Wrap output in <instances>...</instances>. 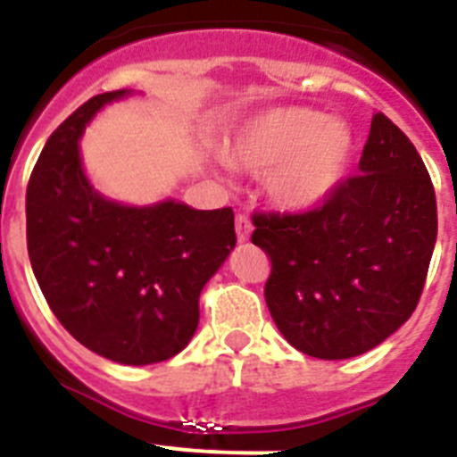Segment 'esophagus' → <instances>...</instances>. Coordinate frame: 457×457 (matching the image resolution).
<instances>
[{"label": "esophagus", "mask_w": 457, "mask_h": 457, "mask_svg": "<svg viewBox=\"0 0 457 457\" xmlns=\"http://www.w3.org/2000/svg\"><path fill=\"white\" fill-rule=\"evenodd\" d=\"M236 233L237 240L247 242L249 233H252V221H249L247 215H236Z\"/></svg>", "instance_id": "1"}]
</instances>
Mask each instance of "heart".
<instances>
[{"mask_svg": "<svg viewBox=\"0 0 457 457\" xmlns=\"http://www.w3.org/2000/svg\"><path fill=\"white\" fill-rule=\"evenodd\" d=\"M354 137L313 107H272L237 125L226 144L236 167L263 173L268 196L295 212L325 204L348 173Z\"/></svg>", "mask_w": 457, "mask_h": 457, "instance_id": "heart-1", "label": "heart"}]
</instances>
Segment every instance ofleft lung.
<instances>
[{
	"mask_svg": "<svg viewBox=\"0 0 457 457\" xmlns=\"http://www.w3.org/2000/svg\"><path fill=\"white\" fill-rule=\"evenodd\" d=\"M252 220V242L272 263L265 302L300 353L357 357L417 309L437 240V201L414 144L382 112L359 173L325 204Z\"/></svg>",
	"mask_w": 457,
	"mask_h": 457,
	"instance_id": "left-lung-1",
	"label": "left lung"
}]
</instances>
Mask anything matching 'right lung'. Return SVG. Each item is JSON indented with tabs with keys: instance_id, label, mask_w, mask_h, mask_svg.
<instances>
[{
	"instance_id": "1",
	"label": "right lung",
	"mask_w": 457,
	"mask_h": 457,
	"mask_svg": "<svg viewBox=\"0 0 457 457\" xmlns=\"http://www.w3.org/2000/svg\"><path fill=\"white\" fill-rule=\"evenodd\" d=\"M100 93L50 135L27 185V249L56 320L84 348L119 364L171 359L199 325V295L236 247L233 210L176 201L128 208L103 199L78 141Z\"/></svg>"
}]
</instances>
